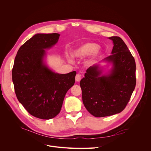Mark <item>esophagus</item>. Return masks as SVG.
I'll list each match as a JSON object with an SVG mask.
<instances>
[{
	"label": "esophagus",
	"instance_id": "1",
	"mask_svg": "<svg viewBox=\"0 0 151 151\" xmlns=\"http://www.w3.org/2000/svg\"><path fill=\"white\" fill-rule=\"evenodd\" d=\"M82 79V76L81 74L78 73L76 75V77H75V80L76 82H79L81 81V79Z\"/></svg>",
	"mask_w": 151,
	"mask_h": 151
}]
</instances>
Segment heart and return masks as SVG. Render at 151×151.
Wrapping results in <instances>:
<instances>
[{"label":"heart","instance_id":"b5f03b06","mask_svg":"<svg viewBox=\"0 0 151 151\" xmlns=\"http://www.w3.org/2000/svg\"><path fill=\"white\" fill-rule=\"evenodd\" d=\"M102 53L101 48L94 42H87L80 45L72 52L73 57L76 58H83L90 55V58L87 60V63L94 61Z\"/></svg>","mask_w":151,"mask_h":151}]
</instances>
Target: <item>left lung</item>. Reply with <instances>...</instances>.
Masks as SVG:
<instances>
[{
	"instance_id": "obj_1",
	"label": "left lung",
	"mask_w": 151,
	"mask_h": 151,
	"mask_svg": "<svg viewBox=\"0 0 151 151\" xmlns=\"http://www.w3.org/2000/svg\"><path fill=\"white\" fill-rule=\"evenodd\" d=\"M109 39L114 44L112 55L87 69L80 82L83 103L96 117L122 112L136 87L134 57L121 37L112 36ZM104 61L111 63L112 68L103 74L99 63Z\"/></svg>"
}]
</instances>
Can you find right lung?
Returning <instances> with one entry per match:
<instances>
[{
	"instance_id": "add662e5",
	"label": "right lung",
	"mask_w": 151,
	"mask_h": 151,
	"mask_svg": "<svg viewBox=\"0 0 151 151\" xmlns=\"http://www.w3.org/2000/svg\"><path fill=\"white\" fill-rule=\"evenodd\" d=\"M58 33H37L18 50L12 71L16 96L32 116L50 119L60 112L68 91L75 82V71L59 74L45 63V50L54 46Z\"/></svg>"
}]
</instances>
